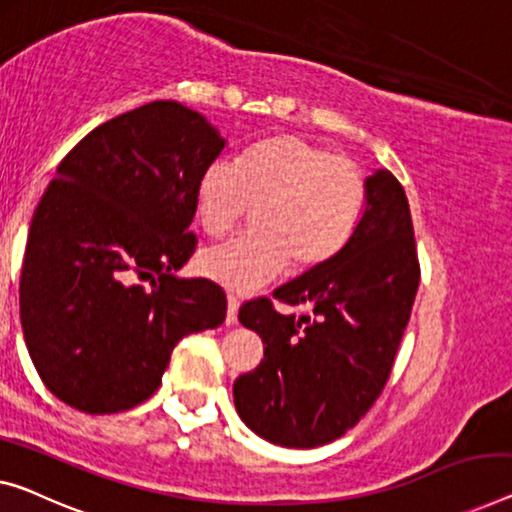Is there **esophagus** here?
Wrapping results in <instances>:
<instances>
[{"mask_svg":"<svg viewBox=\"0 0 512 512\" xmlns=\"http://www.w3.org/2000/svg\"><path fill=\"white\" fill-rule=\"evenodd\" d=\"M239 305H241L239 296H234V294L227 296V317H225L227 324H236V315H239Z\"/></svg>","mask_w":512,"mask_h":512,"instance_id":"34e87169","label":"esophagus"}]
</instances>
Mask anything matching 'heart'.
<instances>
[{"label":"heart","mask_w":512,"mask_h":512,"mask_svg":"<svg viewBox=\"0 0 512 512\" xmlns=\"http://www.w3.org/2000/svg\"><path fill=\"white\" fill-rule=\"evenodd\" d=\"M255 208V230L204 248L197 271L232 292H250L294 271H315L342 253L361 220L363 172L352 160L305 140L278 135L250 147L239 163L213 160L195 186V216L223 236Z\"/></svg>","instance_id":"b5f03b06"}]
</instances>
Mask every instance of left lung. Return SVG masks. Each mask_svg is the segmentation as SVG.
Segmentation results:
<instances>
[{"label": "left lung", "mask_w": 512, "mask_h": 512, "mask_svg": "<svg viewBox=\"0 0 512 512\" xmlns=\"http://www.w3.org/2000/svg\"><path fill=\"white\" fill-rule=\"evenodd\" d=\"M414 225L402 183L388 170L365 179V211L338 257L273 292L303 308L282 315L271 299L241 305L264 361L234 381L241 421L287 448L338 439L384 391L416 299Z\"/></svg>", "instance_id": "obj_1"}]
</instances>
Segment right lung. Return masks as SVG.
Returning <instances> with one entry per match:
<instances>
[{"label":"right lung","instance_id":"1","mask_svg":"<svg viewBox=\"0 0 512 512\" xmlns=\"http://www.w3.org/2000/svg\"><path fill=\"white\" fill-rule=\"evenodd\" d=\"M225 149L200 112L154 101L94 128L57 167L29 225L20 324L48 391L85 414L156 393L183 335L225 322L195 253V186Z\"/></svg>","mask_w":512,"mask_h":512}]
</instances>
